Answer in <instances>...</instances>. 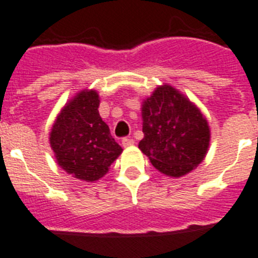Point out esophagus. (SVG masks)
<instances>
[{
    "label": "esophagus",
    "instance_id": "esophagus-1",
    "mask_svg": "<svg viewBox=\"0 0 258 258\" xmlns=\"http://www.w3.org/2000/svg\"><path fill=\"white\" fill-rule=\"evenodd\" d=\"M133 144H134L133 138H129V137L122 138V146H124V148H129V146H132Z\"/></svg>",
    "mask_w": 258,
    "mask_h": 258
}]
</instances>
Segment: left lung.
I'll list each match as a JSON object with an SVG mask.
<instances>
[{"instance_id":"obj_1","label":"left lung","mask_w":258,"mask_h":258,"mask_svg":"<svg viewBox=\"0 0 258 258\" xmlns=\"http://www.w3.org/2000/svg\"><path fill=\"white\" fill-rule=\"evenodd\" d=\"M142 138L138 148L165 175L192 171L207 154L210 126L195 104L169 84L155 88L142 103Z\"/></svg>"}]
</instances>
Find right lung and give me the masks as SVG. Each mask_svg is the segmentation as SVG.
Returning <instances> with one entry per match:
<instances>
[{
	"label": "right lung",
	"mask_w": 258,
	"mask_h": 258,
	"mask_svg": "<svg viewBox=\"0 0 258 258\" xmlns=\"http://www.w3.org/2000/svg\"><path fill=\"white\" fill-rule=\"evenodd\" d=\"M99 105V93L83 89L63 106L50 133L57 165L86 182L103 178L122 153L100 117Z\"/></svg>",
	"instance_id": "1"
}]
</instances>
